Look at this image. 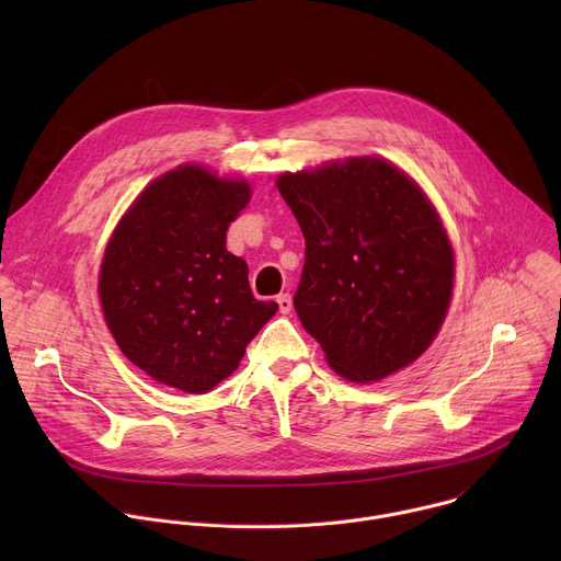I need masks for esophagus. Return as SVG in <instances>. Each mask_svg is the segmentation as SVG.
Masks as SVG:
<instances>
[{"label": "esophagus", "instance_id": "1", "mask_svg": "<svg viewBox=\"0 0 561 561\" xmlns=\"http://www.w3.org/2000/svg\"><path fill=\"white\" fill-rule=\"evenodd\" d=\"M277 306H279V312L288 314V312H290V308H293V297H290L288 293L277 295Z\"/></svg>", "mask_w": 561, "mask_h": 561}]
</instances>
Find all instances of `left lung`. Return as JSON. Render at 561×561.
I'll list each match as a JSON object with an SVG mask.
<instances>
[{
	"label": "left lung",
	"instance_id": "8db88e82",
	"mask_svg": "<svg viewBox=\"0 0 561 561\" xmlns=\"http://www.w3.org/2000/svg\"><path fill=\"white\" fill-rule=\"evenodd\" d=\"M277 188L306 239L295 310L331 368L379 381L435 340L455 257L422 188L379 157L284 173Z\"/></svg>",
	"mask_w": 561,
	"mask_h": 561
}]
</instances>
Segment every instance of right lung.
Instances as JSON below:
<instances>
[{"mask_svg": "<svg viewBox=\"0 0 561 561\" xmlns=\"http://www.w3.org/2000/svg\"><path fill=\"white\" fill-rule=\"evenodd\" d=\"M251 199L244 180L186 164L154 180L119 219L100 301L119 351L159 383L202 394L242 362L277 312L255 299L226 230Z\"/></svg>", "mask_w": 561, "mask_h": 561, "instance_id": "right-lung-1", "label": "right lung"}]
</instances>
